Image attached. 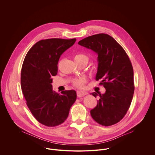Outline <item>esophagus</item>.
Masks as SVG:
<instances>
[{"label": "esophagus", "instance_id": "34e87169", "mask_svg": "<svg viewBox=\"0 0 155 155\" xmlns=\"http://www.w3.org/2000/svg\"><path fill=\"white\" fill-rule=\"evenodd\" d=\"M87 93L85 91H77V96L80 97H83L85 95H86Z\"/></svg>", "mask_w": 155, "mask_h": 155}]
</instances>
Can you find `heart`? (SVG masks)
Segmentation results:
<instances>
[{"mask_svg":"<svg viewBox=\"0 0 155 155\" xmlns=\"http://www.w3.org/2000/svg\"><path fill=\"white\" fill-rule=\"evenodd\" d=\"M75 61H84L86 62H88V60H89V58L88 57L84 54H77L74 57ZM85 83V80L84 78H80L75 80L73 84L74 86H75L77 87H83L84 84Z\"/></svg>","mask_w":155,"mask_h":155,"instance_id":"b5f03b06","label":"heart"}]
</instances>
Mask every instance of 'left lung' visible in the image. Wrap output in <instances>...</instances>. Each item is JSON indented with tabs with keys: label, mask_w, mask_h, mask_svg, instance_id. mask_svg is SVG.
<instances>
[{
	"label": "left lung",
	"mask_w": 155,
	"mask_h": 155,
	"mask_svg": "<svg viewBox=\"0 0 155 155\" xmlns=\"http://www.w3.org/2000/svg\"><path fill=\"white\" fill-rule=\"evenodd\" d=\"M97 54L96 80H101L106 91L94 92L99 96L97 104L90 113L97 123L108 126L118 123L128 110L134 92V71L124 50L111 36L98 34L86 37L78 43Z\"/></svg>",
	"instance_id": "obj_1"
}]
</instances>
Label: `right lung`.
Returning a JSON list of instances; mask_svg holds the SVG:
<instances>
[{
  "mask_svg": "<svg viewBox=\"0 0 155 155\" xmlns=\"http://www.w3.org/2000/svg\"><path fill=\"white\" fill-rule=\"evenodd\" d=\"M76 38H49L37 42L28 52L21 72V86L26 104L41 124L54 127L68 117L77 99L75 90H53L52 77L57 75L61 54L75 43Z\"/></svg>",
  "mask_w": 155,
  "mask_h": 155,
  "instance_id": "1",
  "label": "right lung"
}]
</instances>
